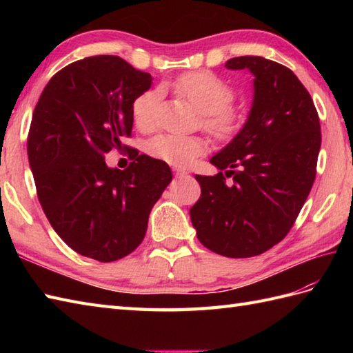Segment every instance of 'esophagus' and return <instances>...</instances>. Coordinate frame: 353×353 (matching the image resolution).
Segmentation results:
<instances>
[{
    "label": "esophagus",
    "instance_id": "1",
    "mask_svg": "<svg viewBox=\"0 0 353 353\" xmlns=\"http://www.w3.org/2000/svg\"><path fill=\"white\" fill-rule=\"evenodd\" d=\"M172 171H174V174L179 177V176H183V174H188V171H186L185 168H179V167H174L172 168Z\"/></svg>",
    "mask_w": 353,
    "mask_h": 353
}]
</instances>
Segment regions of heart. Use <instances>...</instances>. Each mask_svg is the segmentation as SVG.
I'll return each instance as SVG.
<instances>
[{"instance_id": "obj_1", "label": "heart", "mask_w": 353, "mask_h": 353, "mask_svg": "<svg viewBox=\"0 0 353 353\" xmlns=\"http://www.w3.org/2000/svg\"><path fill=\"white\" fill-rule=\"evenodd\" d=\"M172 91L190 101L200 114L206 115L205 125L219 139H229L236 134L244 124L241 110L230 108L235 91L229 83L209 71H194L183 74L172 81ZM161 94L156 89L141 94L132 104L133 121L141 130L152 129L154 124L157 103ZM206 142L197 137H177L161 133L148 141L150 156L171 165H188L197 156L205 153Z\"/></svg>"}]
</instances>
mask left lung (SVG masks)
<instances>
[{
    "mask_svg": "<svg viewBox=\"0 0 353 353\" xmlns=\"http://www.w3.org/2000/svg\"><path fill=\"white\" fill-rule=\"evenodd\" d=\"M226 68L252 72V108L243 129L211 157L219 174H196L201 196L190 216L209 250L250 258L282 241L294 224L316 179L321 132L310 92L287 66L241 56Z\"/></svg>",
    "mask_w": 353,
    "mask_h": 353,
    "instance_id": "8db88e82",
    "label": "left lung"
}]
</instances>
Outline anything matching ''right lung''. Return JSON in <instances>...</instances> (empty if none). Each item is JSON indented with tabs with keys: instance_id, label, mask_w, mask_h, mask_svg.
<instances>
[{
	"instance_id": "add662e5",
	"label": "right lung",
	"mask_w": 353,
	"mask_h": 353,
	"mask_svg": "<svg viewBox=\"0 0 353 353\" xmlns=\"http://www.w3.org/2000/svg\"><path fill=\"white\" fill-rule=\"evenodd\" d=\"M153 77L118 56L72 62L51 77L37 101L27 153L37 199L56 234L100 262L132 253L172 174L167 163L132 150L124 171L104 154L130 137L132 104Z\"/></svg>"
}]
</instances>
